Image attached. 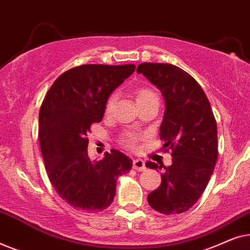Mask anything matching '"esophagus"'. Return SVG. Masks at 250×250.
<instances>
[{"mask_svg": "<svg viewBox=\"0 0 250 250\" xmlns=\"http://www.w3.org/2000/svg\"><path fill=\"white\" fill-rule=\"evenodd\" d=\"M133 168L140 170V172L146 170V163L142 159H134L133 160Z\"/></svg>", "mask_w": 250, "mask_h": 250, "instance_id": "1", "label": "esophagus"}]
</instances>
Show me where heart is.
<instances>
[{"label": "heart", "instance_id": "b5f03b06", "mask_svg": "<svg viewBox=\"0 0 250 250\" xmlns=\"http://www.w3.org/2000/svg\"><path fill=\"white\" fill-rule=\"evenodd\" d=\"M135 98H136V104H141V102H145L146 100H150V99H155L157 98V95L153 93L152 91L148 90V88H139L138 91H136L135 93ZM116 101H117V95L115 93L111 94L110 97L108 98L107 102H105V107H104V112L105 114H110L112 111V109H114L115 104H116ZM123 145L126 146H129V148H133L135 145V138L134 136H131V135H126L123 138L122 140Z\"/></svg>", "mask_w": 250, "mask_h": 250}]
</instances>
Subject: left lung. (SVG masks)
<instances>
[{
	"mask_svg": "<svg viewBox=\"0 0 250 250\" xmlns=\"http://www.w3.org/2000/svg\"><path fill=\"white\" fill-rule=\"evenodd\" d=\"M150 83L162 92L165 112L160 138L173 150L172 165L146 167L162 169V183L148 194V203L159 213L187 211L206 189L217 160V126L210 104L197 81L168 63L145 62L138 66Z\"/></svg>",
	"mask_w": 250,
	"mask_h": 250,
	"instance_id": "obj_1",
	"label": "left lung"
}]
</instances>
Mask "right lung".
Listing matches in <instances>:
<instances>
[{"instance_id": "1", "label": "right lung", "mask_w": 250, "mask_h": 250, "mask_svg": "<svg viewBox=\"0 0 250 250\" xmlns=\"http://www.w3.org/2000/svg\"><path fill=\"white\" fill-rule=\"evenodd\" d=\"M135 64H83L60 75L40 110L39 138L50 182L70 206L98 213L110 206L118 176L132 159L118 150L102 160L87 153L91 125L100 123L110 94L135 70Z\"/></svg>"}]
</instances>
